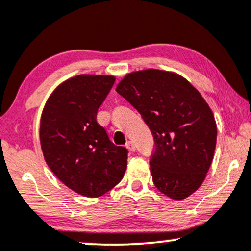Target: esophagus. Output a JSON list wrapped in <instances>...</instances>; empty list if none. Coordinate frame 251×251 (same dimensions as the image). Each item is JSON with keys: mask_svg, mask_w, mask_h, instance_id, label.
I'll return each instance as SVG.
<instances>
[{"mask_svg": "<svg viewBox=\"0 0 251 251\" xmlns=\"http://www.w3.org/2000/svg\"><path fill=\"white\" fill-rule=\"evenodd\" d=\"M126 148H127L131 152H134L135 151V145H134L133 142H127V143H126Z\"/></svg>", "mask_w": 251, "mask_h": 251, "instance_id": "esophagus-1", "label": "esophagus"}]
</instances>
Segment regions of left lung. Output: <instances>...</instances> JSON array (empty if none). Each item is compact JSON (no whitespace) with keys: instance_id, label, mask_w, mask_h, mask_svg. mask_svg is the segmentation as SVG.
I'll return each instance as SVG.
<instances>
[{"instance_id":"8db88e82","label":"left lung","mask_w":251,"mask_h":251,"mask_svg":"<svg viewBox=\"0 0 251 251\" xmlns=\"http://www.w3.org/2000/svg\"><path fill=\"white\" fill-rule=\"evenodd\" d=\"M116 91L143 117L155 149L150 160L155 188L175 201L201 185L214 159L217 126L208 102L174 72H131Z\"/></svg>"}]
</instances>
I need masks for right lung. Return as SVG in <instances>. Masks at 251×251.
I'll return each instance as SVG.
<instances>
[{"mask_svg":"<svg viewBox=\"0 0 251 251\" xmlns=\"http://www.w3.org/2000/svg\"><path fill=\"white\" fill-rule=\"evenodd\" d=\"M114 81L116 76L97 74L70 77L51 92L41 114L46 163L67 188L86 197L113 189L127 168V150L114 145L97 123Z\"/></svg>","mask_w":251,"mask_h":251,"instance_id":"1","label":"right lung"}]
</instances>
